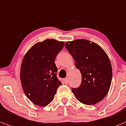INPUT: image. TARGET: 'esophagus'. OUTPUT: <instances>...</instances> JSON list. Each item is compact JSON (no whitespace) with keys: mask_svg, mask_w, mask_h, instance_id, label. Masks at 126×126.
I'll return each instance as SVG.
<instances>
[{"mask_svg":"<svg viewBox=\"0 0 126 126\" xmlns=\"http://www.w3.org/2000/svg\"><path fill=\"white\" fill-rule=\"evenodd\" d=\"M63 81H64V84H68V78H64V79H63Z\"/></svg>","mask_w":126,"mask_h":126,"instance_id":"1","label":"esophagus"}]
</instances>
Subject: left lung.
I'll return each instance as SVG.
<instances>
[{
  "label": "left lung",
  "instance_id": "1",
  "mask_svg": "<svg viewBox=\"0 0 126 126\" xmlns=\"http://www.w3.org/2000/svg\"><path fill=\"white\" fill-rule=\"evenodd\" d=\"M64 47L82 75L80 86L72 89L76 98L87 105L102 101L109 91L113 75L107 53L98 44L85 39L67 42Z\"/></svg>",
  "mask_w": 126,
  "mask_h": 126
}]
</instances>
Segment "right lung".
<instances>
[{"mask_svg":"<svg viewBox=\"0 0 126 126\" xmlns=\"http://www.w3.org/2000/svg\"><path fill=\"white\" fill-rule=\"evenodd\" d=\"M63 47V42L46 39L34 45L23 58L20 70L22 87L26 97L36 105L49 104L62 85L57 77L55 60Z\"/></svg>","mask_w":126,"mask_h":126,"instance_id":"right-lung-1","label":"right lung"}]
</instances>
